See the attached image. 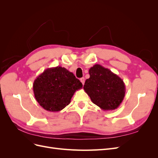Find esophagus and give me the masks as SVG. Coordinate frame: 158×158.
<instances>
[{"label": "esophagus", "mask_w": 158, "mask_h": 158, "mask_svg": "<svg viewBox=\"0 0 158 158\" xmlns=\"http://www.w3.org/2000/svg\"><path fill=\"white\" fill-rule=\"evenodd\" d=\"M80 80V82H82V84L84 85V82H85V79H84V77H82V78H81Z\"/></svg>", "instance_id": "34e87169"}]
</instances>
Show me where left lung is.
Returning a JSON list of instances; mask_svg holds the SVG:
<instances>
[{"instance_id": "left-lung-1", "label": "left lung", "mask_w": 158, "mask_h": 158, "mask_svg": "<svg viewBox=\"0 0 158 158\" xmlns=\"http://www.w3.org/2000/svg\"><path fill=\"white\" fill-rule=\"evenodd\" d=\"M89 74V78L85 80L84 89L92 102L103 111L117 109L125 95L123 80L100 64L91 67Z\"/></svg>"}]
</instances>
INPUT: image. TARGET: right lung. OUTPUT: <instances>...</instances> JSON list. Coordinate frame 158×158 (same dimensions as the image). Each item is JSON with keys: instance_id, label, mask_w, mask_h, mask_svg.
Segmentation results:
<instances>
[{"instance_id": "1", "label": "right lung", "mask_w": 158, "mask_h": 158, "mask_svg": "<svg viewBox=\"0 0 158 158\" xmlns=\"http://www.w3.org/2000/svg\"><path fill=\"white\" fill-rule=\"evenodd\" d=\"M82 84L73 73L60 66L44 70L34 80L33 90L37 102L51 112L60 111L70 103Z\"/></svg>"}]
</instances>
